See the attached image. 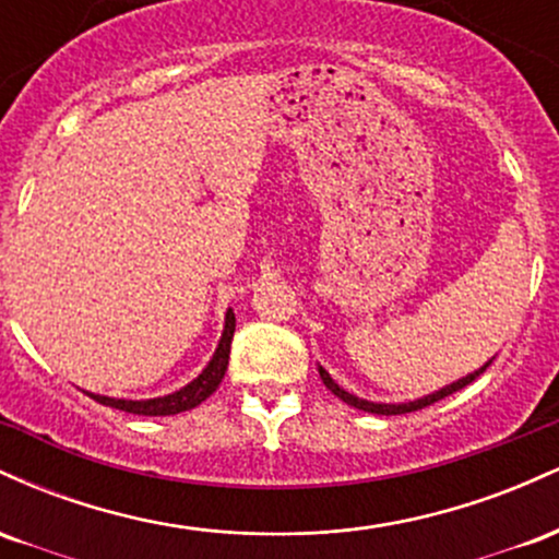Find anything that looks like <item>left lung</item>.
Listing matches in <instances>:
<instances>
[{
  "label": "left lung",
  "instance_id": "1",
  "mask_svg": "<svg viewBox=\"0 0 559 559\" xmlns=\"http://www.w3.org/2000/svg\"><path fill=\"white\" fill-rule=\"evenodd\" d=\"M491 362H493V357H491L489 362L480 365L478 370H473V373H467V376H463V378H457V381L447 383V386H441L439 391H433V394L418 396V400H413V402H400V404H394V402H370V400H362V396H357V394H349V391L342 389V386H338L336 381H333L331 373H329V370L323 368V365H318V373H320V381L325 383V389H331V394H336L338 400L349 404V407H357V409H362V413H373V415H404V413H415V409L428 407V404H433V402L444 400V396L454 394V391L465 389L467 383L476 381V378H478L480 373H484V370L489 368Z\"/></svg>",
  "mask_w": 559,
  "mask_h": 559
}]
</instances>
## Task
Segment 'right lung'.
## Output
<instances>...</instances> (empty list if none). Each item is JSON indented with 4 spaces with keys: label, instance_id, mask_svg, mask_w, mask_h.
Returning a JSON list of instances; mask_svg holds the SVG:
<instances>
[{
    "label": "right lung",
    "instance_id": "1",
    "mask_svg": "<svg viewBox=\"0 0 559 559\" xmlns=\"http://www.w3.org/2000/svg\"><path fill=\"white\" fill-rule=\"evenodd\" d=\"M234 331H236V316L234 310H228L226 323H223L221 342L215 346V355L210 357V362L204 365V370L194 378V381H189L178 391H170V394L165 396H152V400H118V396L94 394V391H86V394L92 396L94 402L105 404V407L123 409V413H133V415H178V413H186V409H194L197 404H202L217 386H221L223 376H226L228 370L230 338H234Z\"/></svg>",
    "mask_w": 559,
    "mask_h": 559
}]
</instances>
